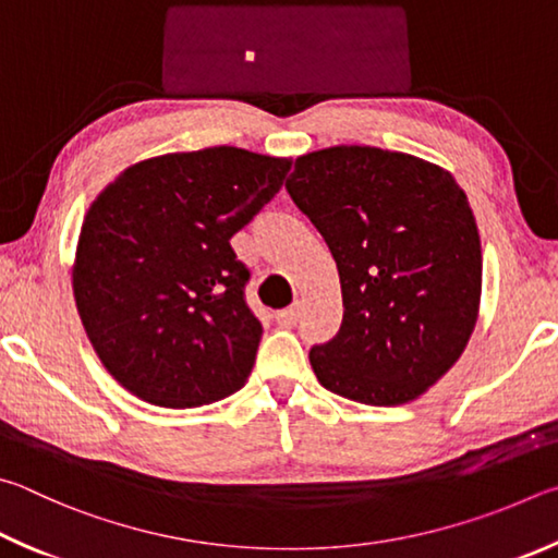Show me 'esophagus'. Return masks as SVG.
I'll return each instance as SVG.
<instances>
[{
    "label": "esophagus",
    "instance_id": "esophagus-1",
    "mask_svg": "<svg viewBox=\"0 0 558 558\" xmlns=\"http://www.w3.org/2000/svg\"><path fill=\"white\" fill-rule=\"evenodd\" d=\"M299 316H301V306L299 304H294V306H289V308H284V311H277V324L279 326H284V328H291L299 320Z\"/></svg>",
    "mask_w": 558,
    "mask_h": 558
}]
</instances>
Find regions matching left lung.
I'll return each instance as SVG.
<instances>
[{
    "label": "left lung",
    "mask_w": 558,
    "mask_h": 558,
    "mask_svg": "<svg viewBox=\"0 0 558 558\" xmlns=\"http://www.w3.org/2000/svg\"><path fill=\"white\" fill-rule=\"evenodd\" d=\"M287 191L338 264L343 324L308 353L318 383L373 407L412 402L468 345L481 306V234L441 166L377 146L299 156Z\"/></svg>",
    "instance_id": "left-lung-1"
}]
</instances>
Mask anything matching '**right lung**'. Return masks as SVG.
<instances>
[{
	"label": "right lung",
	"instance_id": "right-lung-1",
	"mask_svg": "<svg viewBox=\"0 0 558 558\" xmlns=\"http://www.w3.org/2000/svg\"><path fill=\"white\" fill-rule=\"evenodd\" d=\"M289 169V159L210 146L134 163L97 195L77 238L73 294L97 357L124 389L191 409L244 385L262 324L230 238Z\"/></svg>",
	"mask_w": 558,
	"mask_h": 558
}]
</instances>
